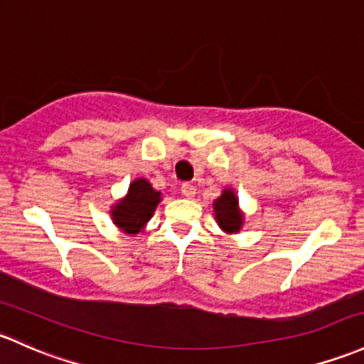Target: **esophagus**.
Here are the masks:
<instances>
[{"label":"esophagus","instance_id":"34e87169","mask_svg":"<svg viewBox=\"0 0 364 364\" xmlns=\"http://www.w3.org/2000/svg\"><path fill=\"white\" fill-rule=\"evenodd\" d=\"M195 193H197V190H195L193 185H190V183H183V185H181V195H183V197L192 198Z\"/></svg>","mask_w":364,"mask_h":364}]
</instances>
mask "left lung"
Segmentation results:
<instances>
[{
    "mask_svg": "<svg viewBox=\"0 0 364 364\" xmlns=\"http://www.w3.org/2000/svg\"><path fill=\"white\" fill-rule=\"evenodd\" d=\"M216 221L225 232H239L242 225V214L239 213V200L232 190H225L223 195L214 202Z\"/></svg>",
    "mask_w": 364,
    "mask_h": 364,
    "instance_id": "8db88e82",
    "label": "left lung"
}]
</instances>
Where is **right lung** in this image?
I'll use <instances>...</instances> for the list:
<instances>
[{"label": "right lung", "instance_id": "obj_1", "mask_svg": "<svg viewBox=\"0 0 364 364\" xmlns=\"http://www.w3.org/2000/svg\"><path fill=\"white\" fill-rule=\"evenodd\" d=\"M160 202V193L151 188L146 179H136L129 188L127 197L118 202L112 211L113 221L125 233L136 235L144 227Z\"/></svg>", "mask_w": 364, "mask_h": 364}]
</instances>
